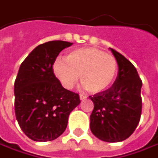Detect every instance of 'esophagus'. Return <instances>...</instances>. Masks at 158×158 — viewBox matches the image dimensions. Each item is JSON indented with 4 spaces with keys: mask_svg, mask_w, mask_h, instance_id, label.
Returning a JSON list of instances; mask_svg holds the SVG:
<instances>
[{
    "mask_svg": "<svg viewBox=\"0 0 158 158\" xmlns=\"http://www.w3.org/2000/svg\"><path fill=\"white\" fill-rule=\"evenodd\" d=\"M79 98H80V100H85L87 98V96H86V94H79Z\"/></svg>",
    "mask_w": 158,
    "mask_h": 158,
    "instance_id": "esophagus-1",
    "label": "esophagus"
}]
</instances>
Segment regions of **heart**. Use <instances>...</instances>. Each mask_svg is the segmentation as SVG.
I'll list each match as a JSON object with an SVG mask.
<instances>
[{"label":"heart","mask_w":158,"mask_h":158,"mask_svg":"<svg viewBox=\"0 0 158 158\" xmlns=\"http://www.w3.org/2000/svg\"><path fill=\"white\" fill-rule=\"evenodd\" d=\"M53 72L66 89H72L80 75L84 88L100 93L112 85L118 72V63L110 54L94 48H83L70 52L66 59L56 57Z\"/></svg>","instance_id":"b5f03b06"}]
</instances>
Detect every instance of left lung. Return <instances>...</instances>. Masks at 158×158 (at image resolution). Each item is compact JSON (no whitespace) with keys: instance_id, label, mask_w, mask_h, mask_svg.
<instances>
[{"instance_id":"obj_1","label":"left lung","mask_w":158,"mask_h":158,"mask_svg":"<svg viewBox=\"0 0 158 158\" xmlns=\"http://www.w3.org/2000/svg\"><path fill=\"white\" fill-rule=\"evenodd\" d=\"M110 49L118 63V76L109 89L89 96L94 106L90 129L102 141L118 142L133 134L140 122L142 82L134 64L120 53Z\"/></svg>"}]
</instances>
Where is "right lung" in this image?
<instances>
[{
  "instance_id": "add662e5",
  "label": "right lung",
  "mask_w": 158,
  "mask_h": 158,
  "mask_svg": "<svg viewBox=\"0 0 158 158\" xmlns=\"http://www.w3.org/2000/svg\"><path fill=\"white\" fill-rule=\"evenodd\" d=\"M72 45L63 40L39 45L19 67L14 84L15 113L20 128L32 141L58 138L70 113L80 103L79 94L63 87L53 72L59 53Z\"/></svg>"
}]
</instances>
